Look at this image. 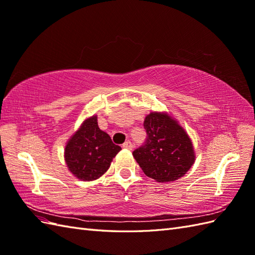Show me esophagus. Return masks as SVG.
<instances>
[{"label":"esophagus","instance_id":"34e87169","mask_svg":"<svg viewBox=\"0 0 255 255\" xmlns=\"http://www.w3.org/2000/svg\"><path fill=\"white\" fill-rule=\"evenodd\" d=\"M123 147H124V149H126V150H131L132 149V143L130 141H126L125 143L123 144Z\"/></svg>","mask_w":255,"mask_h":255}]
</instances>
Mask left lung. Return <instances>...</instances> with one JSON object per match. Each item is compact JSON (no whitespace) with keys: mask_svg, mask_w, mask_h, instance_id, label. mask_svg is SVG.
Here are the masks:
<instances>
[{"mask_svg":"<svg viewBox=\"0 0 255 255\" xmlns=\"http://www.w3.org/2000/svg\"><path fill=\"white\" fill-rule=\"evenodd\" d=\"M145 144L132 155L143 173L157 182L175 181L186 175L195 161L192 140L167 112H151L143 123Z\"/></svg>","mask_w":255,"mask_h":255,"instance_id":"obj_1","label":"left lung"}]
</instances>
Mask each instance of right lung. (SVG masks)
<instances>
[{
	"label": "right lung",
	"mask_w": 255,
	"mask_h": 255,
	"mask_svg": "<svg viewBox=\"0 0 255 255\" xmlns=\"http://www.w3.org/2000/svg\"><path fill=\"white\" fill-rule=\"evenodd\" d=\"M120 145L112 142L110 135L98 126V116L82 122L80 127L65 145L64 158L67 168L77 179L92 181L99 179L111 166Z\"/></svg>",
	"instance_id": "obj_1"
}]
</instances>
